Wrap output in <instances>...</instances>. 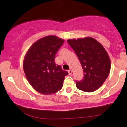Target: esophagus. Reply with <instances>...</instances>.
Returning a JSON list of instances; mask_svg holds the SVG:
<instances>
[{
  "mask_svg": "<svg viewBox=\"0 0 127 127\" xmlns=\"http://www.w3.org/2000/svg\"><path fill=\"white\" fill-rule=\"evenodd\" d=\"M68 74H69V75H72V71H71V69L68 70Z\"/></svg>",
  "mask_w": 127,
  "mask_h": 127,
  "instance_id": "obj_1",
  "label": "esophagus"
}]
</instances>
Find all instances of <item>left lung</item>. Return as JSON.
Returning <instances> with one entry per match:
<instances>
[{
	"label": "left lung",
	"mask_w": 127,
	"mask_h": 127,
	"mask_svg": "<svg viewBox=\"0 0 127 127\" xmlns=\"http://www.w3.org/2000/svg\"><path fill=\"white\" fill-rule=\"evenodd\" d=\"M69 46L75 52L83 69L84 77L76 81V86L87 92L96 90L108 78L111 61L105 48L92 37L68 40Z\"/></svg>",
	"instance_id": "obj_1"
}]
</instances>
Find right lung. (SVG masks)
<instances>
[{"instance_id": "right-lung-1", "label": "right lung", "mask_w": 127, "mask_h": 127, "mask_svg": "<svg viewBox=\"0 0 127 127\" xmlns=\"http://www.w3.org/2000/svg\"><path fill=\"white\" fill-rule=\"evenodd\" d=\"M64 43V40L49 35L34 43L27 52L24 71L30 84L40 93H55L62 87L68 72L56 64L55 58Z\"/></svg>"}]
</instances>
